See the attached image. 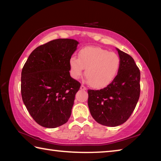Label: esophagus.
Here are the masks:
<instances>
[{
    "mask_svg": "<svg viewBox=\"0 0 161 161\" xmlns=\"http://www.w3.org/2000/svg\"><path fill=\"white\" fill-rule=\"evenodd\" d=\"M80 89L81 90H86V86H85V85H81V86H80Z\"/></svg>",
    "mask_w": 161,
    "mask_h": 161,
    "instance_id": "34e87169",
    "label": "esophagus"
}]
</instances>
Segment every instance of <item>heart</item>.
I'll use <instances>...</instances> for the list:
<instances>
[{"label":"heart","instance_id":"heart-1","mask_svg":"<svg viewBox=\"0 0 161 161\" xmlns=\"http://www.w3.org/2000/svg\"><path fill=\"white\" fill-rule=\"evenodd\" d=\"M69 67L71 75L75 79L80 78L86 68L85 76L90 85L94 88H103L115 79L120 67V59L115 53L108 50L86 47L80 51L78 58H70Z\"/></svg>","mask_w":161,"mask_h":161}]
</instances>
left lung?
<instances>
[{
    "mask_svg": "<svg viewBox=\"0 0 161 161\" xmlns=\"http://www.w3.org/2000/svg\"><path fill=\"white\" fill-rule=\"evenodd\" d=\"M120 67L114 80L99 90H88V106L93 118L103 125L116 127L133 113L140 94V72L131 56L117 48Z\"/></svg>",
    "mask_w": 161,
    "mask_h": 161,
    "instance_id": "8db88e82",
    "label": "left lung"
}]
</instances>
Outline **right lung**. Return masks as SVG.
<instances>
[{
    "mask_svg": "<svg viewBox=\"0 0 161 161\" xmlns=\"http://www.w3.org/2000/svg\"><path fill=\"white\" fill-rule=\"evenodd\" d=\"M79 44L58 39L36 48L21 71L23 102L41 126L55 128L71 116L81 84L70 76L69 59Z\"/></svg>",
    "mask_w": 161,
    "mask_h": 161,
    "instance_id": "obj_1",
    "label": "right lung"
}]
</instances>
